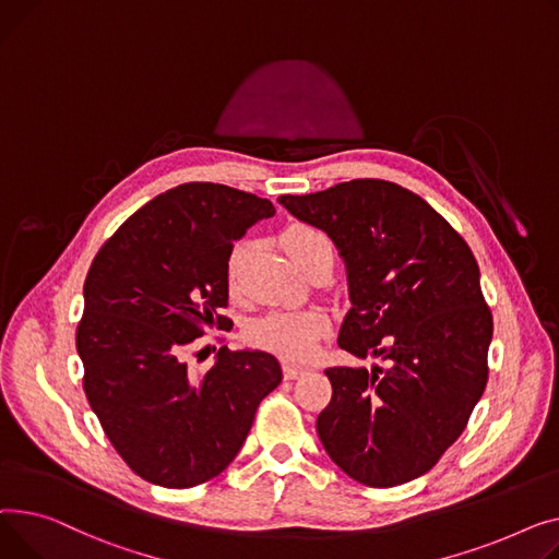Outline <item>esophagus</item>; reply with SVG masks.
<instances>
[{
    "label": "esophagus",
    "instance_id": "esophagus-1",
    "mask_svg": "<svg viewBox=\"0 0 559 559\" xmlns=\"http://www.w3.org/2000/svg\"><path fill=\"white\" fill-rule=\"evenodd\" d=\"M282 372H284V379H298L305 372V368L293 366V364H282Z\"/></svg>",
    "mask_w": 559,
    "mask_h": 559
}]
</instances>
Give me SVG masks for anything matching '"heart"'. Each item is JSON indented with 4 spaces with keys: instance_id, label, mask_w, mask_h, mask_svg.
Instances as JSON below:
<instances>
[{
    "instance_id": "1",
    "label": "heart",
    "mask_w": 559,
    "mask_h": 559,
    "mask_svg": "<svg viewBox=\"0 0 559 559\" xmlns=\"http://www.w3.org/2000/svg\"><path fill=\"white\" fill-rule=\"evenodd\" d=\"M280 241L286 254L293 259V264L298 266H302L307 257L320 246H332L326 235H322L318 227L302 223L286 227ZM246 252L248 246L239 243L227 254L225 280L229 288H235L239 282ZM326 330H330V318L320 309H277L257 318L248 326V341L254 347L277 354L286 360H305L316 352L318 341L326 334Z\"/></svg>"
}]
</instances>
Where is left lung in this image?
<instances>
[{
  "instance_id": "8db88e82",
  "label": "left lung",
  "mask_w": 559,
  "mask_h": 559,
  "mask_svg": "<svg viewBox=\"0 0 559 559\" xmlns=\"http://www.w3.org/2000/svg\"><path fill=\"white\" fill-rule=\"evenodd\" d=\"M324 229L347 266L352 309L338 345L385 368H330L316 431L332 461L368 487L429 472L461 438L485 392L495 320L467 241L417 193L360 178L280 195Z\"/></svg>"
}]
</instances>
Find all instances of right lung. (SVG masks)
Instances as JSON below:
<instances>
[{
  "mask_svg": "<svg viewBox=\"0 0 559 559\" xmlns=\"http://www.w3.org/2000/svg\"><path fill=\"white\" fill-rule=\"evenodd\" d=\"M273 214L271 201L235 187L178 185L123 221L92 261L76 330L83 390L110 444L148 483L185 489L218 476L282 381L277 358L257 349L221 347L201 374L187 364L195 338L233 326L221 313L227 254Z\"/></svg>",
  "mask_w": 559,
  "mask_h": 559,
  "instance_id": "1",
  "label": "right lung"
}]
</instances>
